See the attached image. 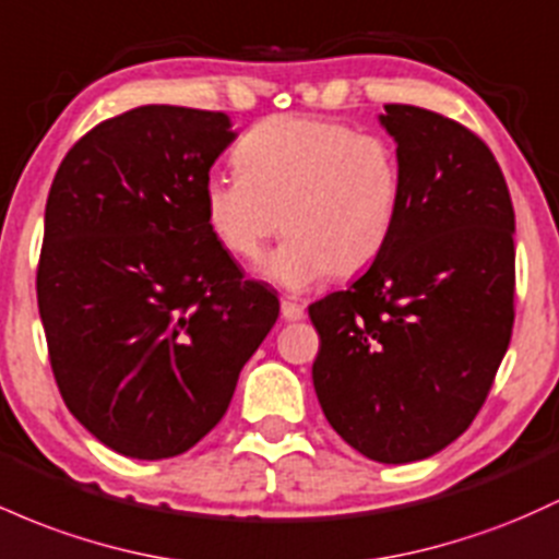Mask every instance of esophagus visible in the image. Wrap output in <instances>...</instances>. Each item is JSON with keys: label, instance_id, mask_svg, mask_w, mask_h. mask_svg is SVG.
Instances as JSON below:
<instances>
[{"label": "esophagus", "instance_id": "esophagus-1", "mask_svg": "<svg viewBox=\"0 0 559 559\" xmlns=\"http://www.w3.org/2000/svg\"><path fill=\"white\" fill-rule=\"evenodd\" d=\"M281 318H284V321H302L305 308L299 302H292V299H284V302H281Z\"/></svg>", "mask_w": 559, "mask_h": 559}]
</instances>
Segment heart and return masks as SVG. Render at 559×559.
<instances>
[{
  "label": "heart",
  "instance_id": "heart-1",
  "mask_svg": "<svg viewBox=\"0 0 559 559\" xmlns=\"http://www.w3.org/2000/svg\"><path fill=\"white\" fill-rule=\"evenodd\" d=\"M233 162L238 175L210 171L201 182L206 228L243 262L260 260L284 228V243L265 262L267 278L284 289L366 267L401 217L395 145L345 121L270 116L238 140Z\"/></svg>",
  "mask_w": 559,
  "mask_h": 559
}]
</instances>
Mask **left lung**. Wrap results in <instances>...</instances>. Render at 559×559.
Returning <instances> with one entry per match:
<instances>
[{"mask_svg":"<svg viewBox=\"0 0 559 559\" xmlns=\"http://www.w3.org/2000/svg\"><path fill=\"white\" fill-rule=\"evenodd\" d=\"M403 206L345 292L312 302V384L329 425L382 464L432 456L472 425L514 323V210L499 162L435 110L390 103Z\"/></svg>","mask_w":559,"mask_h":559,"instance_id":"1","label":"left lung"}]
</instances>
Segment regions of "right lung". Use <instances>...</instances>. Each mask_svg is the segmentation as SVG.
Listing matches in <instances>:
<instances>
[{
	"label": "right lung",
	"instance_id": "1",
	"mask_svg": "<svg viewBox=\"0 0 559 559\" xmlns=\"http://www.w3.org/2000/svg\"><path fill=\"white\" fill-rule=\"evenodd\" d=\"M236 140L219 110L100 121L47 195L36 299L66 406L132 459L193 449L278 318L206 228L201 182Z\"/></svg>",
	"mask_w": 559,
	"mask_h": 559
}]
</instances>
